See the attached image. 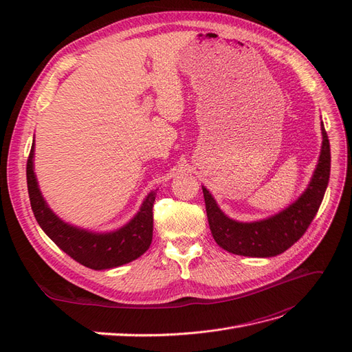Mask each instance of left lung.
Masks as SVG:
<instances>
[{
	"mask_svg": "<svg viewBox=\"0 0 352 352\" xmlns=\"http://www.w3.org/2000/svg\"><path fill=\"white\" fill-rule=\"evenodd\" d=\"M322 150L313 177L295 202L278 214L257 221H238L220 210L210 190L202 186L211 235L219 247L245 257H274L300 239L320 207L330 176V144L322 122Z\"/></svg>",
	"mask_w": 352,
	"mask_h": 352,
	"instance_id": "left-lung-1",
	"label": "left lung"
}]
</instances>
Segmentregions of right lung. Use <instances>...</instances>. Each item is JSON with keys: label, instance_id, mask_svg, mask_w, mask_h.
I'll return each instance as SVG.
<instances>
[{"label": "right lung", "instance_id": "obj_1", "mask_svg": "<svg viewBox=\"0 0 352 352\" xmlns=\"http://www.w3.org/2000/svg\"><path fill=\"white\" fill-rule=\"evenodd\" d=\"M35 142L32 144L26 166L30 207L41 229L60 250L69 254L85 267L107 270L131 263L150 248L153 241V206L157 190H151L135 217L120 229L111 232H91L61 220L41 194L34 172Z\"/></svg>", "mask_w": 352, "mask_h": 352}]
</instances>
